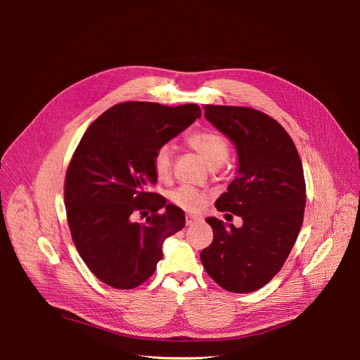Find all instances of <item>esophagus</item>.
Segmentation results:
<instances>
[{
  "mask_svg": "<svg viewBox=\"0 0 360 360\" xmlns=\"http://www.w3.org/2000/svg\"><path fill=\"white\" fill-rule=\"evenodd\" d=\"M201 221V217L198 216H192V214H186V225H195Z\"/></svg>",
  "mask_w": 360,
  "mask_h": 360,
  "instance_id": "34e87169",
  "label": "esophagus"
}]
</instances>
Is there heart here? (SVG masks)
<instances>
[{"instance_id":"b5f03b06","label":"heart","mask_w":360,"mask_h":360,"mask_svg":"<svg viewBox=\"0 0 360 360\" xmlns=\"http://www.w3.org/2000/svg\"><path fill=\"white\" fill-rule=\"evenodd\" d=\"M186 143L191 148L202 156L210 168H219L230 158V143L228 139L217 130L204 129L193 132L186 138ZM172 155L174 148L171 144L159 146L153 156H151V165H153L158 179L165 180L171 176L172 171ZM207 193L195 189L192 186H180L169 193V200L180 209L186 212H198L207 202Z\"/></svg>"}]
</instances>
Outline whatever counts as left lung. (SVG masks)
Segmentation results:
<instances>
[{"instance_id": "left-lung-1", "label": "left lung", "mask_w": 360, "mask_h": 360, "mask_svg": "<svg viewBox=\"0 0 360 360\" xmlns=\"http://www.w3.org/2000/svg\"><path fill=\"white\" fill-rule=\"evenodd\" d=\"M204 115L238 155L237 177L214 207L240 216L243 225L207 217L213 242L201 250V263L217 285L250 292L271 281L297 240L307 204L302 160L287 130L254 108L205 105Z\"/></svg>"}]
</instances>
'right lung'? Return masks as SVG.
Segmentation results:
<instances>
[{"mask_svg":"<svg viewBox=\"0 0 360 360\" xmlns=\"http://www.w3.org/2000/svg\"><path fill=\"white\" fill-rule=\"evenodd\" d=\"M201 117L198 105L117 103L85 130L64 181L73 243L91 274L130 290L155 274L167 237L184 226V213L148 192L156 183L155 150ZM136 212L150 214L136 223Z\"/></svg>","mask_w":360,"mask_h":360,"instance_id":"1","label":"right lung"}]
</instances>
